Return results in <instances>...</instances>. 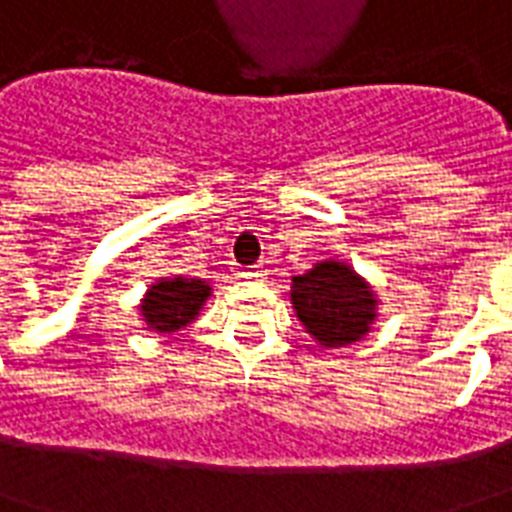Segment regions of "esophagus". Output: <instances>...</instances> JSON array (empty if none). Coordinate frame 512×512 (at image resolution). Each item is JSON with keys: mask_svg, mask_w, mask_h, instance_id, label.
I'll return each mask as SVG.
<instances>
[{"mask_svg": "<svg viewBox=\"0 0 512 512\" xmlns=\"http://www.w3.org/2000/svg\"><path fill=\"white\" fill-rule=\"evenodd\" d=\"M244 276H249V279H263L265 268L263 265H249L247 271H244Z\"/></svg>", "mask_w": 512, "mask_h": 512, "instance_id": "esophagus-1", "label": "esophagus"}]
</instances>
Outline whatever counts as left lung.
Masks as SVG:
<instances>
[{
    "label": "left lung",
    "mask_w": 512,
    "mask_h": 512,
    "mask_svg": "<svg viewBox=\"0 0 512 512\" xmlns=\"http://www.w3.org/2000/svg\"><path fill=\"white\" fill-rule=\"evenodd\" d=\"M292 305L297 319L321 345L340 348L369 332L377 300L353 268L329 260L316 263V268L303 276H295Z\"/></svg>",
    "instance_id": "left-lung-1"
}]
</instances>
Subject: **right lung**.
I'll return each instance as SVG.
<instances>
[{"label": "right lung", "instance_id": "1", "mask_svg": "<svg viewBox=\"0 0 512 512\" xmlns=\"http://www.w3.org/2000/svg\"><path fill=\"white\" fill-rule=\"evenodd\" d=\"M209 297L207 281L201 279H164L148 289L143 300V316L148 329L156 332H175V329L191 324L193 316L199 313L204 300Z\"/></svg>", "mask_w": 512, "mask_h": 512}]
</instances>
